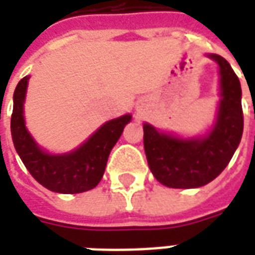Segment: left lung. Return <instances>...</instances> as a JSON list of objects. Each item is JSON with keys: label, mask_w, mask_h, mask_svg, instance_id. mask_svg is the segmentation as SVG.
I'll return each mask as SVG.
<instances>
[{"label": "left lung", "mask_w": 255, "mask_h": 255, "mask_svg": "<svg viewBox=\"0 0 255 255\" xmlns=\"http://www.w3.org/2000/svg\"><path fill=\"white\" fill-rule=\"evenodd\" d=\"M221 75V102L213 131L203 139L173 138L143 126V146L149 168L166 187L195 188L208 184L232 158L243 133L241 82L230 63L217 54Z\"/></svg>", "instance_id": "obj_1"}]
</instances>
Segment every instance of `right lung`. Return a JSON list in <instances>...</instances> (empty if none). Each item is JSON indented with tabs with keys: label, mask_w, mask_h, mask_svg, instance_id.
<instances>
[{
	"label": "right lung",
	"mask_w": 255,
	"mask_h": 255,
	"mask_svg": "<svg viewBox=\"0 0 255 255\" xmlns=\"http://www.w3.org/2000/svg\"><path fill=\"white\" fill-rule=\"evenodd\" d=\"M28 76L20 80L13 94L10 132L14 149L25 168L43 187L61 194H78L94 188L105 172L111 150L122 136L131 116L119 117L105 123L91 138L69 154L52 155L42 151L25 129L23 102Z\"/></svg>",
	"instance_id": "obj_1"
}]
</instances>
